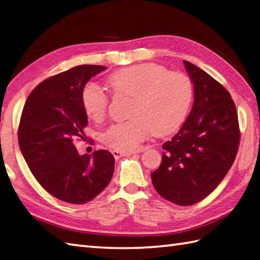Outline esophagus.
Here are the masks:
<instances>
[{"label": "esophagus", "instance_id": "1", "mask_svg": "<svg viewBox=\"0 0 260 260\" xmlns=\"http://www.w3.org/2000/svg\"><path fill=\"white\" fill-rule=\"evenodd\" d=\"M140 152H142V151H133V152H120V151H116V150H114V151H112V153H113V155L117 158V157H120V156H124V155H133V154H136V153H140Z\"/></svg>", "mask_w": 260, "mask_h": 260}]
</instances>
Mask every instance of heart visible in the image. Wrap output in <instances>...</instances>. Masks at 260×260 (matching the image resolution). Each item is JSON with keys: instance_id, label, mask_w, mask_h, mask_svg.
<instances>
[{"instance_id": "obj_1", "label": "heart", "mask_w": 260, "mask_h": 260, "mask_svg": "<svg viewBox=\"0 0 260 260\" xmlns=\"http://www.w3.org/2000/svg\"><path fill=\"white\" fill-rule=\"evenodd\" d=\"M115 95L132 96L131 119L114 124L105 132L103 142L120 152H133L153 133L172 134L183 125L193 101L189 77L169 71L161 64L141 63L115 71L107 78ZM85 113L102 121L107 113V97L101 87L87 85L81 93Z\"/></svg>"}]
</instances>
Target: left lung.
Returning a JSON list of instances; mask_svg holds the SVG:
<instances>
[{"label":"left lung","mask_w":260,"mask_h":260,"mask_svg":"<svg viewBox=\"0 0 260 260\" xmlns=\"http://www.w3.org/2000/svg\"><path fill=\"white\" fill-rule=\"evenodd\" d=\"M183 63L193 84V106L180 131L162 145V163L151 178L159 196L184 207L201 201L222 181L240 133L228 90L196 64Z\"/></svg>","instance_id":"1"}]
</instances>
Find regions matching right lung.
Listing matches in <instances>:
<instances>
[{"instance_id": "right-lung-1", "label": "right lung", "mask_w": 260, "mask_h": 260, "mask_svg": "<svg viewBox=\"0 0 260 260\" xmlns=\"http://www.w3.org/2000/svg\"><path fill=\"white\" fill-rule=\"evenodd\" d=\"M106 67L81 64L39 84L27 97L19 126V146L31 173L50 194L68 203L91 201L113 178L115 158L106 150L80 155L88 119L81 93Z\"/></svg>"}]
</instances>
